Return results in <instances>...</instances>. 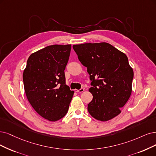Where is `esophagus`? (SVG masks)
Instances as JSON below:
<instances>
[{
  "instance_id": "1",
  "label": "esophagus",
  "mask_w": 156,
  "mask_h": 156,
  "mask_svg": "<svg viewBox=\"0 0 156 156\" xmlns=\"http://www.w3.org/2000/svg\"><path fill=\"white\" fill-rule=\"evenodd\" d=\"M74 91H75V92H76V93H83V92L84 91V89L82 88V89H79V90H78V89H75V90H74Z\"/></svg>"
}]
</instances>
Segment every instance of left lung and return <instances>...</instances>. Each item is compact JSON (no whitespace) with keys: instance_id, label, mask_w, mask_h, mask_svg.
Wrapping results in <instances>:
<instances>
[{"instance_id":"left-lung-1","label":"left lung","mask_w":156,"mask_h":156,"mask_svg":"<svg viewBox=\"0 0 156 156\" xmlns=\"http://www.w3.org/2000/svg\"><path fill=\"white\" fill-rule=\"evenodd\" d=\"M82 65L87 68L93 96L87 107L94 118L106 122L121 112L132 93L134 72L127 56L106 42L74 45Z\"/></svg>"}]
</instances>
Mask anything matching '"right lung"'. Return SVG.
I'll return each mask as SVG.
<instances>
[{"label": "right lung", "mask_w": 156, "mask_h": 156, "mask_svg": "<svg viewBox=\"0 0 156 156\" xmlns=\"http://www.w3.org/2000/svg\"><path fill=\"white\" fill-rule=\"evenodd\" d=\"M71 49V45L47 46L30 56L23 73L29 102L51 122L66 116L74 94L66 85L64 72Z\"/></svg>", "instance_id": "add662e5"}]
</instances>
